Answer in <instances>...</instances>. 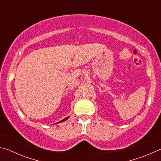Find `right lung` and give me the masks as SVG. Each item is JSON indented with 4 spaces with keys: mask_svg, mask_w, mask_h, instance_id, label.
<instances>
[{
    "mask_svg": "<svg viewBox=\"0 0 161 161\" xmlns=\"http://www.w3.org/2000/svg\"><path fill=\"white\" fill-rule=\"evenodd\" d=\"M68 118H69V117H67V118H66V119H63V120H62V121H60V122H62V121H65V120H67Z\"/></svg>",
    "mask_w": 161,
    "mask_h": 161,
    "instance_id": "add662e5",
    "label": "right lung"
}]
</instances>
